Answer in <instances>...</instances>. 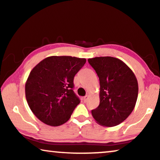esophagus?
Instances as JSON below:
<instances>
[{
    "label": "esophagus",
    "instance_id": "esophagus-1",
    "mask_svg": "<svg viewBox=\"0 0 160 160\" xmlns=\"http://www.w3.org/2000/svg\"><path fill=\"white\" fill-rule=\"evenodd\" d=\"M88 98H89V97H88V95H86V96H85L84 98H83V101H84V102H86V101L88 100Z\"/></svg>",
    "mask_w": 160,
    "mask_h": 160
}]
</instances>
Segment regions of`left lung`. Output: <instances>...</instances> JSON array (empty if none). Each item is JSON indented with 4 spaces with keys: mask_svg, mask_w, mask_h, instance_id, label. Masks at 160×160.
Returning <instances> with one entry per match:
<instances>
[{
    "mask_svg": "<svg viewBox=\"0 0 160 160\" xmlns=\"http://www.w3.org/2000/svg\"><path fill=\"white\" fill-rule=\"evenodd\" d=\"M100 80V105L92 111L97 122L112 127L122 122L134 110L138 96V82L125 62L112 57L88 60Z\"/></svg>",
    "mask_w": 160,
    "mask_h": 160,
    "instance_id": "8db88e82",
    "label": "left lung"
}]
</instances>
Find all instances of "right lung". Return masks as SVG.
Here are the masks:
<instances>
[{
  "label": "right lung",
  "instance_id": "obj_1",
  "mask_svg": "<svg viewBox=\"0 0 160 160\" xmlns=\"http://www.w3.org/2000/svg\"><path fill=\"white\" fill-rule=\"evenodd\" d=\"M86 60L71 56H52L30 72L25 86L30 109L46 125L59 126L69 120L80 98L74 92V78Z\"/></svg>",
  "mask_w": 160,
  "mask_h": 160
}]
</instances>
